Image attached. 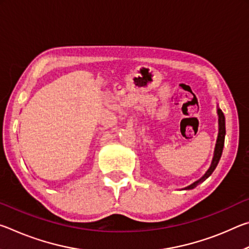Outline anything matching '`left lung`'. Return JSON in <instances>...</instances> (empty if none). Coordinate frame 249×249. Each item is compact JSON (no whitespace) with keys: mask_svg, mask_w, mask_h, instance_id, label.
<instances>
[{"mask_svg":"<svg viewBox=\"0 0 249 249\" xmlns=\"http://www.w3.org/2000/svg\"><path fill=\"white\" fill-rule=\"evenodd\" d=\"M217 115H218V135H217V141H216V145H215V150H214V157L212 160V163H211V167L209 168V170L205 172V175L202 177L200 180L196 181L195 183H192L189 185V187L184 188L185 190H190V189L196 188L197 184L203 182L205 179H208L209 177L213 174V171L215 170V168L217 166L218 161H220L221 156H222V151H223V147H224V140H225V117L223 112L221 111V108L217 107Z\"/></svg>","mask_w":249,"mask_h":249,"instance_id":"1","label":"left lung"}]
</instances>
